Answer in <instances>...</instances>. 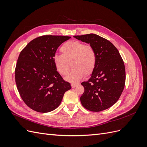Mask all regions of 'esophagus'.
<instances>
[{
  "instance_id": "esophagus-1",
  "label": "esophagus",
  "mask_w": 147,
  "mask_h": 147,
  "mask_svg": "<svg viewBox=\"0 0 147 147\" xmlns=\"http://www.w3.org/2000/svg\"><path fill=\"white\" fill-rule=\"evenodd\" d=\"M77 85H78V84H77V83H71V86H72V88L76 87Z\"/></svg>"
}]
</instances>
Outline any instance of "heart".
Wrapping results in <instances>:
<instances>
[{"label": "heart", "mask_w": 147, "mask_h": 147, "mask_svg": "<svg viewBox=\"0 0 147 147\" xmlns=\"http://www.w3.org/2000/svg\"><path fill=\"white\" fill-rule=\"evenodd\" d=\"M62 55L55 54L53 61L61 75L69 73L70 63L73 69L65 77L67 81L76 83L85 74L89 75L94 71L96 64V54L93 48L77 40L69 41L60 48Z\"/></svg>", "instance_id": "1"}]
</instances>
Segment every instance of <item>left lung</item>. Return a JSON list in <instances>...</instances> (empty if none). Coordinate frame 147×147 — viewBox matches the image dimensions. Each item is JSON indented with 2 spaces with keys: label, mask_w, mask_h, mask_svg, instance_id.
I'll return each mask as SVG.
<instances>
[{
  "label": "left lung",
  "mask_w": 147,
  "mask_h": 147,
  "mask_svg": "<svg viewBox=\"0 0 147 147\" xmlns=\"http://www.w3.org/2000/svg\"><path fill=\"white\" fill-rule=\"evenodd\" d=\"M74 37L90 44L96 54L91 77L81 83L84 88L81 103L92 112L107 109L118 101L125 85V67L121 56L112 43L99 35L90 34Z\"/></svg>",
  "instance_id": "8db88e82"
}]
</instances>
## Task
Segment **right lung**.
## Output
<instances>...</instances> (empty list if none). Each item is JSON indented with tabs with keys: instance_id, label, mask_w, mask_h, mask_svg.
<instances>
[{
	"instance_id": "1",
	"label": "right lung",
	"mask_w": 147,
	"mask_h": 147,
	"mask_svg": "<svg viewBox=\"0 0 147 147\" xmlns=\"http://www.w3.org/2000/svg\"><path fill=\"white\" fill-rule=\"evenodd\" d=\"M70 38L43 35L30 41L20 53L15 68L17 89L24 103L36 112L54 110L71 89L53 61L57 48Z\"/></svg>"
}]
</instances>
